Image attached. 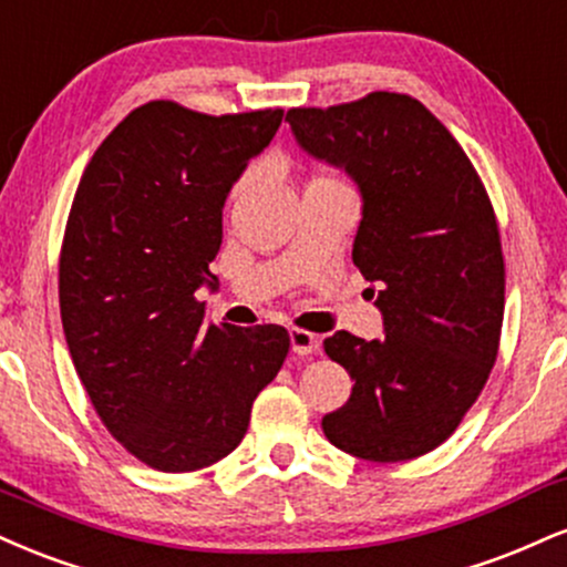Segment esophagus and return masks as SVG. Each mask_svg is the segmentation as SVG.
Wrapping results in <instances>:
<instances>
[{
    "label": "esophagus",
    "instance_id": "34e87169",
    "mask_svg": "<svg viewBox=\"0 0 567 567\" xmlns=\"http://www.w3.org/2000/svg\"><path fill=\"white\" fill-rule=\"evenodd\" d=\"M290 349L292 353H298V357H309L319 349V340L317 336H311V332L306 330H290Z\"/></svg>",
    "mask_w": 567,
    "mask_h": 567
}]
</instances>
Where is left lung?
<instances>
[{"label": "left lung", "mask_w": 567, "mask_h": 567, "mask_svg": "<svg viewBox=\"0 0 567 567\" xmlns=\"http://www.w3.org/2000/svg\"><path fill=\"white\" fill-rule=\"evenodd\" d=\"M285 121L303 153L359 187L351 256L383 313V338L338 330L324 340L353 388L322 431L370 462L433 452L475 404L499 351L504 258L486 189L449 128L409 94L292 107Z\"/></svg>", "instance_id": "left-lung-1"}]
</instances>
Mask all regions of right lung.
<instances>
[{
  "label": "right lung",
  "instance_id": "1",
  "mask_svg": "<svg viewBox=\"0 0 567 567\" xmlns=\"http://www.w3.org/2000/svg\"><path fill=\"white\" fill-rule=\"evenodd\" d=\"M279 124V107L147 102L107 134L73 197L60 254L68 351L107 431L163 473L235 452L288 357L285 327H216L195 298L216 282L229 189Z\"/></svg>",
  "mask_w": 567,
  "mask_h": 567
}]
</instances>
